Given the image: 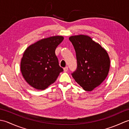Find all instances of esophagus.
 Here are the masks:
<instances>
[{"label":"esophagus","instance_id":"1","mask_svg":"<svg viewBox=\"0 0 129 129\" xmlns=\"http://www.w3.org/2000/svg\"><path fill=\"white\" fill-rule=\"evenodd\" d=\"M68 70V67H65V68H64V72H67Z\"/></svg>","mask_w":129,"mask_h":129}]
</instances>
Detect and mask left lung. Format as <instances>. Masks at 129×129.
Listing matches in <instances>:
<instances>
[{
  "label": "left lung",
  "instance_id": "left-lung-1",
  "mask_svg": "<svg viewBox=\"0 0 129 129\" xmlns=\"http://www.w3.org/2000/svg\"><path fill=\"white\" fill-rule=\"evenodd\" d=\"M77 60V69L72 74L79 85L91 91L105 80L110 69L109 55L99 44L85 35L71 36Z\"/></svg>",
  "mask_w": 129,
  "mask_h": 129
}]
</instances>
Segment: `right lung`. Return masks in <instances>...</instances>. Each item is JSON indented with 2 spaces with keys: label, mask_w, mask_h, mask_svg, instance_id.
Returning <instances> with one entry per match:
<instances>
[{
  "label": "right lung",
  "mask_w": 129,
  "mask_h": 129,
  "mask_svg": "<svg viewBox=\"0 0 129 129\" xmlns=\"http://www.w3.org/2000/svg\"><path fill=\"white\" fill-rule=\"evenodd\" d=\"M62 36L41 39L26 49L21 60L20 70L27 83L37 90H44L56 81L63 69L59 65L55 49Z\"/></svg>",
  "instance_id": "right-lung-1"
}]
</instances>
